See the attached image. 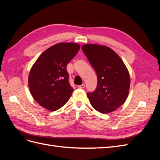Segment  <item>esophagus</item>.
Segmentation results:
<instances>
[{"mask_svg":"<svg viewBox=\"0 0 160 160\" xmlns=\"http://www.w3.org/2000/svg\"><path fill=\"white\" fill-rule=\"evenodd\" d=\"M85 84L83 83V84L81 85H78V88H79V89H83V88H85Z\"/></svg>","mask_w":160,"mask_h":160,"instance_id":"1","label":"esophagus"}]
</instances>
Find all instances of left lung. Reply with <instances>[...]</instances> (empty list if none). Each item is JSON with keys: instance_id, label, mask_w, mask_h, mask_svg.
Listing matches in <instances>:
<instances>
[{"instance_id": "1", "label": "left lung", "mask_w": 160, "mask_h": 160, "mask_svg": "<svg viewBox=\"0 0 160 160\" xmlns=\"http://www.w3.org/2000/svg\"><path fill=\"white\" fill-rule=\"evenodd\" d=\"M98 76L95 91L88 93L91 105L101 113H109L126 101L129 91V71L119 56L109 47L96 44L81 47Z\"/></svg>"}]
</instances>
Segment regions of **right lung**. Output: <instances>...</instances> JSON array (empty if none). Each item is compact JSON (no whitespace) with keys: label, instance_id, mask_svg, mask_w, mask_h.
Segmentation results:
<instances>
[{"label":"right lung","instance_id":"1","mask_svg":"<svg viewBox=\"0 0 160 160\" xmlns=\"http://www.w3.org/2000/svg\"><path fill=\"white\" fill-rule=\"evenodd\" d=\"M80 45L59 42L43 52L32 65L28 83L37 102L49 111L60 109L68 101L73 89L69 84L67 65Z\"/></svg>","mask_w":160,"mask_h":160}]
</instances>
